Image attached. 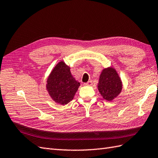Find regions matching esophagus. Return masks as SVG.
Segmentation results:
<instances>
[{"mask_svg": "<svg viewBox=\"0 0 158 158\" xmlns=\"http://www.w3.org/2000/svg\"><path fill=\"white\" fill-rule=\"evenodd\" d=\"M84 85H88V86H89V85H92V81H88V82H87V83H85L83 84Z\"/></svg>", "mask_w": 158, "mask_h": 158, "instance_id": "esophagus-1", "label": "esophagus"}]
</instances>
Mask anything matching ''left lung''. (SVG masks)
Masks as SVG:
<instances>
[{
  "label": "left lung",
  "mask_w": 158,
  "mask_h": 158,
  "mask_svg": "<svg viewBox=\"0 0 158 158\" xmlns=\"http://www.w3.org/2000/svg\"><path fill=\"white\" fill-rule=\"evenodd\" d=\"M98 90L105 100L112 101L118 96L123 85L118 73L114 68L103 69L99 79Z\"/></svg>",
  "instance_id": "8db88e82"
}]
</instances>
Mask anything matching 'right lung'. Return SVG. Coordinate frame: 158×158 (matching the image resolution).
<instances>
[{
	"mask_svg": "<svg viewBox=\"0 0 158 158\" xmlns=\"http://www.w3.org/2000/svg\"><path fill=\"white\" fill-rule=\"evenodd\" d=\"M79 86L80 83L71 75L70 67L60 61L48 78L46 89L55 102L65 105L73 100Z\"/></svg>",
	"mask_w": 158,
	"mask_h": 158,
	"instance_id": "1",
	"label": "right lung"
}]
</instances>
